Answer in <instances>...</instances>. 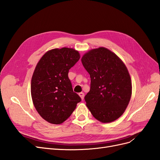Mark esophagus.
<instances>
[{
	"label": "esophagus",
	"mask_w": 160,
	"mask_h": 160,
	"mask_svg": "<svg viewBox=\"0 0 160 160\" xmlns=\"http://www.w3.org/2000/svg\"><path fill=\"white\" fill-rule=\"evenodd\" d=\"M79 95L80 96V98H81V99L83 100L84 99V96H85V94L84 93H83V92H81V93H79Z\"/></svg>",
	"instance_id": "34e87169"
}]
</instances>
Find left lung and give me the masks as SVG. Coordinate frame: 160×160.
Segmentation results:
<instances>
[{
	"instance_id": "left-lung-1",
	"label": "left lung",
	"mask_w": 160,
	"mask_h": 160,
	"mask_svg": "<svg viewBox=\"0 0 160 160\" xmlns=\"http://www.w3.org/2000/svg\"><path fill=\"white\" fill-rule=\"evenodd\" d=\"M81 62L91 77L90 91L85 96L86 105L99 122H113L124 113L132 96V80L126 66L104 47L90 50Z\"/></svg>"
}]
</instances>
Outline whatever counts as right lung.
Wrapping results in <instances>:
<instances>
[{"mask_svg": "<svg viewBox=\"0 0 160 160\" xmlns=\"http://www.w3.org/2000/svg\"><path fill=\"white\" fill-rule=\"evenodd\" d=\"M79 59L78 51L63 47L47 51L37 63L31 79V97L37 112L47 122H64L81 101L68 77Z\"/></svg>", "mask_w": 160, "mask_h": 160, "instance_id": "add662e5", "label": "right lung"}]
</instances>
